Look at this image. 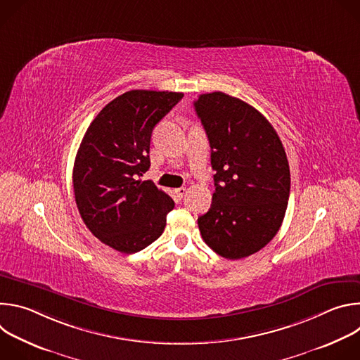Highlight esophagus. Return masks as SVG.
<instances>
[{"label": "esophagus", "mask_w": 360, "mask_h": 360, "mask_svg": "<svg viewBox=\"0 0 360 360\" xmlns=\"http://www.w3.org/2000/svg\"><path fill=\"white\" fill-rule=\"evenodd\" d=\"M174 192H175V195H176L178 198H182V196L185 195V192H186V188H184V186H182V188H176Z\"/></svg>", "instance_id": "1"}]
</instances>
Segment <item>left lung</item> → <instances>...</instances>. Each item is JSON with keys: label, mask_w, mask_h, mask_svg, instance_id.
Returning a JSON list of instances; mask_svg holds the SVG:
<instances>
[{"label": "left lung", "mask_w": 360, "mask_h": 360, "mask_svg": "<svg viewBox=\"0 0 360 360\" xmlns=\"http://www.w3.org/2000/svg\"><path fill=\"white\" fill-rule=\"evenodd\" d=\"M193 107L217 172L211 208L198 226L218 255L242 259L268 245L283 222L290 191L286 152L271 122L239 98L202 94Z\"/></svg>", "instance_id": "8db88e82"}]
</instances>
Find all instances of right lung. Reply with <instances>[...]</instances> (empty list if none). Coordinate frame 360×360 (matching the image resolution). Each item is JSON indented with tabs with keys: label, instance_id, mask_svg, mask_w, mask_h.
Listing matches in <instances>:
<instances>
[{
	"label": "right lung",
	"instance_id": "add662e5",
	"mask_svg": "<svg viewBox=\"0 0 360 360\" xmlns=\"http://www.w3.org/2000/svg\"><path fill=\"white\" fill-rule=\"evenodd\" d=\"M182 92L128 91L107 104L88 127L77 152L72 184L77 208L102 243L135 253L157 240L174 210L172 198L150 181L152 129Z\"/></svg>",
	"mask_w": 360,
	"mask_h": 360
}]
</instances>
